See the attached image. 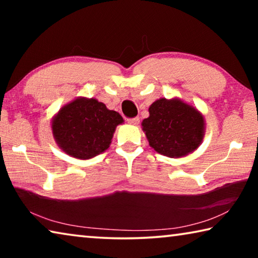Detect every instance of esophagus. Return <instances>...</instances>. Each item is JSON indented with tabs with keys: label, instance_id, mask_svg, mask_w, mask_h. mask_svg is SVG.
Masks as SVG:
<instances>
[{
	"label": "esophagus",
	"instance_id": "34e87169",
	"mask_svg": "<svg viewBox=\"0 0 258 258\" xmlns=\"http://www.w3.org/2000/svg\"><path fill=\"white\" fill-rule=\"evenodd\" d=\"M127 121H128V124H131V125H139L140 118H139V117H134V118H128Z\"/></svg>",
	"mask_w": 258,
	"mask_h": 258
}]
</instances>
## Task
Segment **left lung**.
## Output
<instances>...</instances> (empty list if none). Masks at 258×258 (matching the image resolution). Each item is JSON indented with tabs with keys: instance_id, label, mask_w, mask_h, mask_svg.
I'll use <instances>...</instances> for the list:
<instances>
[{
	"instance_id": "1",
	"label": "left lung",
	"mask_w": 258,
	"mask_h": 258,
	"mask_svg": "<svg viewBox=\"0 0 258 258\" xmlns=\"http://www.w3.org/2000/svg\"><path fill=\"white\" fill-rule=\"evenodd\" d=\"M143 119L150 147L171 158L186 156L197 149L204 138L205 123L197 109L178 99H159L149 108Z\"/></svg>"
}]
</instances>
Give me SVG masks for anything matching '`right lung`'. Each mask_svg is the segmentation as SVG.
Segmentation results:
<instances>
[{
  "mask_svg": "<svg viewBox=\"0 0 258 258\" xmlns=\"http://www.w3.org/2000/svg\"><path fill=\"white\" fill-rule=\"evenodd\" d=\"M123 121L118 112L109 110L104 103L80 98L61 108L52 120V131L67 155L89 159L108 149L116 126Z\"/></svg>",
  "mask_w": 258,
  "mask_h": 258,
  "instance_id": "1",
  "label": "right lung"
}]
</instances>
